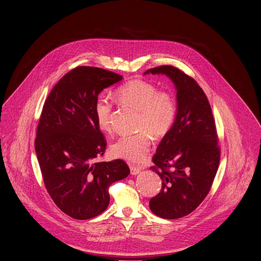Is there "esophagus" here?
I'll return each instance as SVG.
<instances>
[{
    "instance_id": "esophagus-1",
    "label": "esophagus",
    "mask_w": 261,
    "mask_h": 261,
    "mask_svg": "<svg viewBox=\"0 0 261 261\" xmlns=\"http://www.w3.org/2000/svg\"><path fill=\"white\" fill-rule=\"evenodd\" d=\"M130 171H131L132 175H137V174H139V172L141 171V168L137 167L135 165H130Z\"/></svg>"
}]
</instances>
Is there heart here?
<instances>
[{
  "instance_id": "heart-1",
  "label": "heart",
  "mask_w": 261,
  "mask_h": 261,
  "mask_svg": "<svg viewBox=\"0 0 261 261\" xmlns=\"http://www.w3.org/2000/svg\"><path fill=\"white\" fill-rule=\"evenodd\" d=\"M117 99L120 103L139 112L137 133L123 135L111 146L114 156L139 163L142 162L151 144V135L162 138L173 127L177 115V103L168 91H158L156 86L142 80H132L118 89ZM114 101L100 95L95 103V116L99 128L109 132Z\"/></svg>"
}]
</instances>
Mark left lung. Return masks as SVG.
<instances>
[{"label": "left lung", "instance_id": "obj_1", "mask_svg": "<svg viewBox=\"0 0 261 261\" xmlns=\"http://www.w3.org/2000/svg\"><path fill=\"white\" fill-rule=\"evenodd\" d=\"M164 74L177 90L173 127L157 147L150 167L162 180L150 199L151 211L177 219L195 210L207 196L220 161V148L210 104L197 82L178 68L164 65L144 74Z\"/></svg>", "mask_w": 261, "mask_h": 261}]
</instances>
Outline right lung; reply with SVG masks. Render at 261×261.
Masks as SVG:
<instances>
[{
  "instance_id": "obj_1",
  "label": "right lung",
  "mask_w": 261,
  "mask_h": 261,
  "mask_svg": "<svg viewBox=\"0 0 261 261\" xmlns=\"http://www.w3.org/2000/svg\"><path fill=\"white\" fill-rule=\"evenodd\" d=\"M122 80L114 72L80 66L48 95L37 127L35 149L45 187L59 208L75 219L106 210L109 187L130 169L121 159L97 162L107 146L95 116L99 93Z\"/></svg>"
}]
</instances>
